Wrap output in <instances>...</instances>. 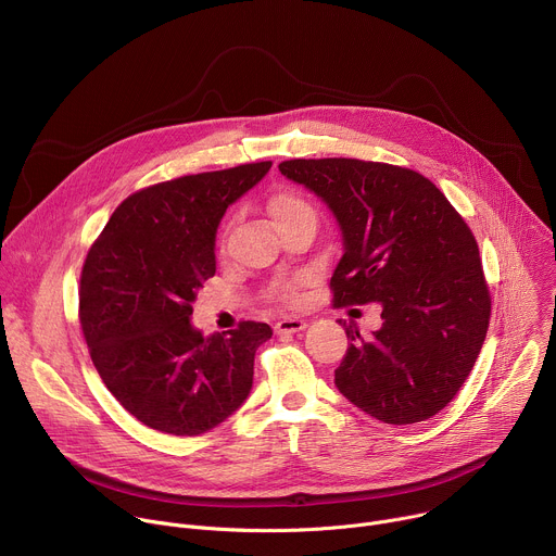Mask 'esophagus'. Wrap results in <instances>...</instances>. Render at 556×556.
Masks as SVG:
<instances>
[{"label":"esophagus","instance_id":"obj_1","mask_svg":"<svg viewBox=\"0 0 556 556\" xmlns=\"http://www.w3.org/2000/svg\"><path fill=\"white\" fill-rule=\"evenodd\" d=\"M301 330H305V321L299 319V316H288V319H281L275 324L277 334H294Z\"/></svg>","mask_w":556,"mask_h":556}]
</instances>
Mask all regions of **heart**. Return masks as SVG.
<instances>
[{
    "label": "heart",
    "mask_w": 556,
    "mask_h": 556,
    "mask_svg": "<svg viewBox=\"0 0 556 556\" xmlns=\"http://www.w3.org/2000/svg\"><path fill=\"white\" fill-rule=\"evenodd\" d=\"M268 211H270L273 219L277 222V219H281V217L292 215V213L309 211V206H307V202H305L303 198H299L296 193H292V191H281V193H277V195L270 198ZM273 294H275L277 299H281V301H290V299L294 296V288H292V286H277V288L273 290Z\"/></svg>",
    "instance_id": "heart-1"
}]
</instances>
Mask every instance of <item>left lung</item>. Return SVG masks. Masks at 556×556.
<instances>
[{"instance_id": "1", "label": "left lung", "mask_w": 556, "mask_h": 556, "mask_svg": "<svg viewBox=\"0 0 556 556\" xmlns=\"http://www.w3.org/2000/svg\"><path fill=\"white\" fill-rule=\"evenodd\" d=\"M279 172L337 217V305H380V330L352 341L334 371L345 399L387 425L442 412L470 374L491 319L478 242L425 176L354 157L286 161Z\"/></svg>"}]
</instances>
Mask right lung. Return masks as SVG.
I'll list each match as a JSON object with an SVG mask.
<instances>
[{"mask_svg":"<svg viewBox=\"0 0 556 556\" xmlns=\"http://www.w3.org/2000/svg\"><path fill=\"white\" fill-rule=\"evenodd\" d=\"M273 163L185 176L129 195L88 253L78 316L94 367L142 425L200 435L244 405L268 324L244 321L204 337L193 301L215 275V235L226 208Z\"/></svg>","mask_w":556,"mask_h":556,"instance_id":"obj_1","label":"right lung"}]
</instances>
